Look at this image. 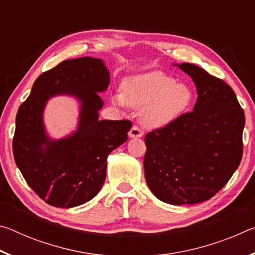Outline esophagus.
I'll return each mask as SVG.
<instances>
[{"mask_svg":"<svg viewBox=\"0 0 255 255\" xmlns=\"http://www.w3.org/2000/svg\"><path fill=\"white\" fill-rule=\"evenodd\" d=\"M128 135L130 138H139L144 135V131L138 126H132L130 130H129Z\"/></svg>","mask_w":255,"mask_h":255,"instance_id":"34e87169","label":"esophagus"}]
</instances>
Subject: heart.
Here are the masks:
<instances>
[{"instance_id":"heart-1","label":"heart","mask_w":255,"mask_h":255,"mask_svg":"<svg viewBox=\"0 0 255 255\" xmlns=\"http://www.w3.org/2000/svg\"><path fill=\"white\" fill-rule=\"evenodd\" d=\"M193 99L191 88L161 71L128 77L123 82L122 96L115 101L141 109V119L149 127L158 128L173 123L190 107Z\"/></svg>"}]
</instances>
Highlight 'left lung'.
<instances>
[{
    "instance_id": "1",
    "label": "left lung",
    "mask_w": 255,
    "mask_h": 255,
    "mask_svg": "<svg viewBox=\"0 0 255 255\" xmlns=\"http://www.w3.org/2000/svg\"><path fill=\"white\" fill-rule=\"evenodd\" d=\"M195 82L198 99L162 128L146 133L145 180L155 197L171 205H193L214 197L239 167L245 115L223 80L190 63L178 65Z\"/></svg>"
}]
</instances>
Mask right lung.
Returning <instances> with one entry per match:
<instances>
[{
  "label": "right lung",
  "instance_id": "obj_1",
  "mask_svg": "<svg viewBox=\"0 0 255 255\" xmlns=\"http://www.w3.org/2000/svg\"><path fill=\"white\" fill-rule=\"evenodd\" d=\"M109 71L100 58L64 60L38 77L15 118L13 155L29 187L59 208L83 205L98 195L106 180L107 157L127 140L129 120H99ZM57 94L79 99V126L62 140L46 136L42 114Z\"/></svg>",
  "mask_w": 255,
  "mask_h": 255
}]
</instances>
